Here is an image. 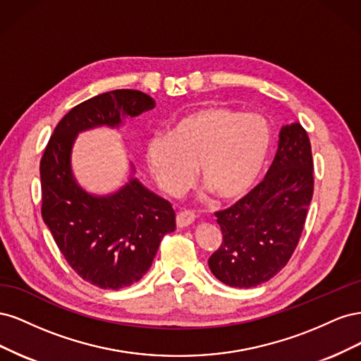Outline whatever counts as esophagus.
<instances>
[{
    "label": "esophagus",
    "mask_w": 361,
    "mask_h": 361,
    "mask_svg": "<svg viewBox=\"0 0 361 361\" xmlns=\"http://www.w3.org/2000/svg\"><path fill=\"white\" fill-rule=\"evenodd\" d=\"M195 215L191 212V211H183V212H179L176 215V226L180 228V227H187L190 226L192 221H194Z\"/></svg>",
    "instance_id": "34e87169"
}]
</instances>
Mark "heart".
I'll list each match as a JSON object with an SVG mask.
<instances>
[{"label":"heart","instance_id":"1","mask_svg":"<svg viewBox=\"0 0 361 361\" xmlns=\"http://www.w3.org/2000/svg\"><path fill=\"white\" fill-rule=\"evenodd\" d=\"M272 143L269 123L221 105H206L174 122L169 135L147 141L146 159L158 187L176 197L194 179L223 202L255 187Z\"/></svg>","mask_w":361,"mask_h":361}]
</instances>
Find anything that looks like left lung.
I'll list each match as a JSON object with an SVG mask.
<instances>
[{"instance_id": "1", "label": "left lung", "mask_w": 361, "mask_h": 361, "mask_svg": "<svg viewBox=\"0 0 361 361\" xmlns=\"http://www.w3.org/2000/svg\"><path fill=\"white\" fill-rule=\"evenodd\" d=\"M312 195L310 140L295 122L281 128L265 179L215 214L223 243L207 260L212 274L232 288H255L274 277L297 248Z\"/></svg>"}]
</instances>
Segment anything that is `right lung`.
Listing matches in <instances>:
<instances>
[{
    "mask_svg": "<svg viewBox=\"0 0 361 361\" xmlns=\"http://www.w3.org/2000/svg\"><path fill=\"white\" fill-rule=\"evenodd\" d=\"M155 106L138 90L97 94L64 116L40 161L42 216L73 271L101 289H122L150 269L164 235L176 228L171 204L146 188L129 164L128 182L111 194L84 190L72 170L75 140L84 130L118 129Z\"/></svg>",
    "mask_w": 361,
    "mask_h": 361,
    "instance_id": "1",
    "label": "right lung"
}]
</instances>
